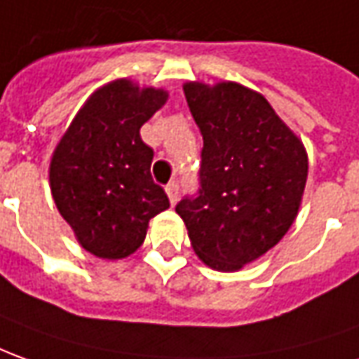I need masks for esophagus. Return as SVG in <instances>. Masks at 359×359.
Masks as SVG:
<instances>
[{"instance_id":"1","label":"esophagus","mask_w":359,"mask_h":359,"mask_svg":"<svg viewBox=\"0 0 359 359\" xmlns=\"http://www.w3.org/2000/svg\"><path fill=\"white\" fill-rule=\"evenodd\" d=\"M165 194L170 197L172 205H175L177 197H180V182H170V184L165 185Z\"/></svg>"}]
</instances>
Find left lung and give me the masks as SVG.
<instances>
[{
    "label": "left lung",
    "mask_w": 359,
    "mask_h": 359,
    "mask_svg": "<svg viewBox=\"0 0 359 359\" xmlns=\"http://www.w3.org/2000/svg\"><path fill=\"white\" fill-rule=\"evenodd\" d=\"M184 93L203 150L199 191L175 212L209 268L236 271L273 248L295 221L307 152L258 91L236 81H187Z\"/></svg>",
    "instance_id": "1"
}]
</instances>
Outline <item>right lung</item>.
<instances>
[{
	"label": "right lung",
	"instance_id": "1",
	"mask_svg": "<svg viewBox=\"0 0 359 359\" xmlns=\"http://www.w3.org/2000/svg\"><path fill=\"white\" fill-rule=\"evenodd\" d=\"M165 100L164 90L111 81L91 93L52 154L54 203L97 258L130 256L147 238L148 221L170 207L150 175L154 150L140 138Z\"/></svg>",
	"mask_w": 359,
	"mask_h": 359
}]
</instances>
